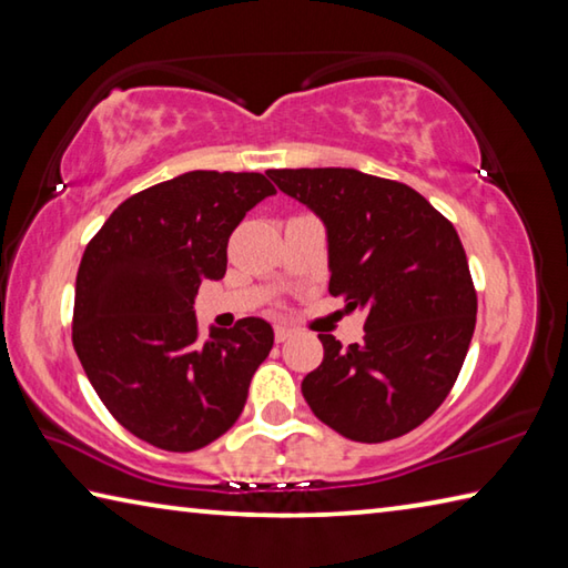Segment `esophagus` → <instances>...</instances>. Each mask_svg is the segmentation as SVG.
<instances>
[{
  "mask_svg": "<svg viewBox=\"0 0 568 568\" xmlns=\"http://www.w3.org/2000/svg\"><path fill=\"white\" fill-rule=\"evenodd\" d=\"M291 335H293V331L287 328V325H283V323L275 325V341H277V343H285L287 338H291Z\"/></svg>",
  "mask_w": 568,
  "mask_h": 568,
  "instance_id": "esophagus-1",
  "label": "esophagus"
}]
</instances>
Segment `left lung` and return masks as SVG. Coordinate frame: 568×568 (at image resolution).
Returning a JSON list of instances; mask_svg holds the SVG:
<instances>
[{
    "mask_svg": "<svg viewBox=\"0 0 568 568\" xmlns=\"http://www.w3.org/2000/svg\"><path fill=\"white\" fill-rule=\"evenodd\" d=\"M328 230L335 297L365 315L361 343L318 335L303 398L361 444L406 436L454 388L476 328V287L456 227L408 185L351 168L271 170Z\"/></svg>",
    "mask_w": 568,
    "mask_h": 568,
    "instance_id": "1",
    "label": "left lung"
}]
</instances>
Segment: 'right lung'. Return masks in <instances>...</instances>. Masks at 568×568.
Wrapping results in <instances>:
<instances>
[{
	"label": "right lung",
	"instance_id": "right-lung-1",
	"mask_svg": "<svg viewBox=\"0 0 568 568\" xmlns=\"http://www.w3.org/2000/svg\"><path fill=\"white\" fill-rule=\"evenodd\" d=\"M275 187L261 172L195 170L124 200L84 247L72 345L114 420L187 454L233 428L273 348L271 323L197 328L203 281H220L227 240Z\"/></svg>",
	"mask_w": 568,
	"mask_h": 568
}]
</instances>
